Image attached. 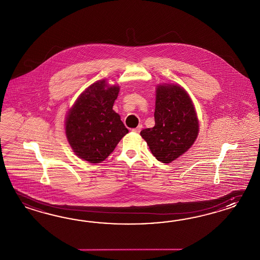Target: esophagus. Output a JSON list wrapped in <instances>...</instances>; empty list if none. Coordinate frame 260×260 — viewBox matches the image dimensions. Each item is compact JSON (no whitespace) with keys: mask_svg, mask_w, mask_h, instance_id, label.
I'll return each mask as SVG.
<instances>
[{"mask_svg":"<svg viewBox=\"0 0 260 260\" xmlns=\"http://www.w3.org/2000/svg\"><path fill=\"white\" fill-rule=\"evenodd\" d=\"M141 128H142V125H139L138 127H136V128H134L132 129V131L135 132V133H140V131H141Z\"/></svg>","mask_w":260,"mask_h":260,"instance_id":"obj_1","label":"esophagus"}]
</instances>
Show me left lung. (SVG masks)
I'll list each match as a JSON object with an SVG mask.
<instances>
[{
	"label": "left lung",
	"instance_id": "left-lung-1",
	"mask_svg": "<svg viewBox=\"0 0 260 260\" xmlns=\"http://www.w3.org/2000/svg\"><path fill=\"white\" fill-rule=\"evenodd\" d=\"M153 128L143 129L140 136L155 158L171 163L192 146L199 134V120L192 100L177 84L156 87Z\"/></svg>",
	"mask_w": 260,
	"mask_h": 260
}]
</instances>
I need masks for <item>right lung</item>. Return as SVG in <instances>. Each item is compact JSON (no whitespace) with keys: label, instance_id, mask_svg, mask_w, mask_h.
I'll return each instance as SVG.
<instances>
[{"label":"right lung","instance_id":"right-lung-1","mask_svg":"<svg viewBox=\"0 0 260 260\" xmlns=\"http://www.w3.org/2000/svg\"><path fill=\"white\" fill-rule=\"evenodd\" d=\"M119 92V85L110 86L105 79L97 81L69 109L65 133L69 144L81 159L101 163L128 133L120 115L113 110Z\"/></svg>","mask_w":260,"mask_h":260}]
</instances>
